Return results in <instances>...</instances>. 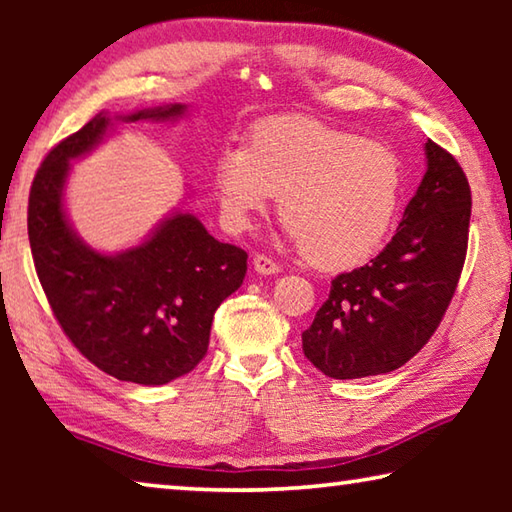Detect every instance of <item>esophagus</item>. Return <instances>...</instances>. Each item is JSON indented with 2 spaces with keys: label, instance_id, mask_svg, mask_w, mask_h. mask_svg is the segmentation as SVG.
I'll use <instances>...</instances> for the list:
<instances>
[{
  "label": "esophagus",
  "instance_id": "34e87169",
  "mask_svg": "<svg viewBox=\"0 0 512 512\" xmlns=\"http://www.w3.org/2000/svg\"><path fill=\"white\" fill-rule=\"evenodd\" d=\"M253 266H255V271L259 275H275V273H280V264H277L275 259H271L268 255H255L253 257Z\"/></svg>",
  "mask_w": 512,
  "mask_h": 512
}]
</instances>
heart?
<instances>
[{
  "instance_id": "b5f03b06",
  "label": "heart",
  "mask_w": 512,
  "mask_h": 512,
  "mask_svg": "<svg viewBox=\"0 0 512 512\" xmlns=\"http://www.w3.org/2000/svg\"><path fill=\"white\" fill-rule=\"evenodd\" d=\"M221 219L244 232L280 196L287 232L309 264L348 271L384 246L402 196L397 153L314 117H273L214 162Z\"/></svg>"
}]
</instances>
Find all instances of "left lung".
<instances>
[{"label": "left lung", "instance_id": "1", "mask_svg": "<svg viewBox=\"0 0 512 512\" xmlns=\"http://www.w3.org/2000/svg\"><path fill=\"white\" fill-rule=\"evenodd\" d=\"M427 173L395 237L370 264L341 273L302 332V352L332 379L384 375L436 332L461 280L472 192L461 164L427 142Z\"/></svg>", "mask_w": 512, "mask_h": 512}]
</instances>
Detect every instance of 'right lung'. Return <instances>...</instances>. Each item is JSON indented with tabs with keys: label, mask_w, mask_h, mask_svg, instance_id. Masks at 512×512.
<instances>
[{
	"label": "right lung",
	"mask_w": 512,
	"mask_h": 512,
	"mask_svg": "<svg viewBox=\"0 0 512 512\" xmlns=\"http://www.w3.org/2000/svg\"><path fill=\"white\" fill-rule=\"evenodd\" d=\"M183 106L146 108L135 119H167ZM108 128L97 115L60 140L29 192V244L38 280L76 350L119 381L162 386L185 377L207 354L214 311L246 275V250L221 244L196 216L176 214L128 253L99 255L65 221L67 162L90 151Z\"/></svg>",
	"instance_id": "obj_1"
}]
</instances>
